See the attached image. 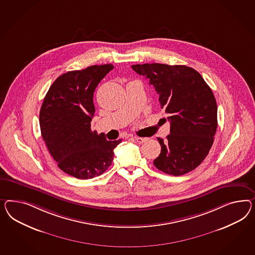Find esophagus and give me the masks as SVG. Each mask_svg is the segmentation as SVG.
Segmentation results:
<instances>
[{
  "instance_id": "obj_1",
  "label": "esophagus",
  "mask_w": 255,
  "mask_h": 255,
  "mask_svg": "<svg viewBox=\"0 0 255 255\" xmlns=\"http://www.w3.org/2000/svg\"><path fill=\"white\" fill-rule=\"evenodd\" d=\"M134 139L136 140V142H138L139 144H142V143H145L146 142L147 140H148V138L146 137H139V136H134Z\"/></svg>"
}]
</instances>
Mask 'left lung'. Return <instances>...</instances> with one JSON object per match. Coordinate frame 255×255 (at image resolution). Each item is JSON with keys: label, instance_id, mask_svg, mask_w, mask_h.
<instances>
[{"label": "left lung", "instance_id": "obj_1", "mask_svg": "<svg viewBox=\"0 0 255 255\" xmlns=\"http://www.w3.org/2000/svg\"><path fill=\"white\" fill-rule=\"evenodd\" d=\"M158 93L160 108L171 124L167 139L158 138L161 151L153 163L159 171L182 175L206 158L217 129V104L200 73L184 65H132Z\"/></svg>", "mask_w": 255, "mask_h": 255}]
</instances>
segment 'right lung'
Listing matches in <instances>:
<instances>
[{
  "mask_svg": "<svg viewBox=\"0 0 255 255\" xmlns=\"http://www.w3.org/2000/svg\"><path fill=\"white\" fill-rule=\"evenodd\" d=\"M113 69L105 64L68 71L51 85L41 105V136L49 152L63 172L78 179H91L108 170L122 142L91 130L94 92Z\"/></svg>",
  "mask_w": 255,
  "mask_h": 255,
  "instance_id": "right-lung-1",
  "label": "right lung"
}]
</instances>
